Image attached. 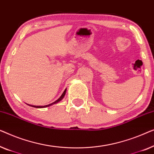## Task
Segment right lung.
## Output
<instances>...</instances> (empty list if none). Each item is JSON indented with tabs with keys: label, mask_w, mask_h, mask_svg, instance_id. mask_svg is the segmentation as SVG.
<instances>
[{
	"label": "right lung",
	"mask_w": 154,
	"mask_h": 154,
	"mask_svg": "<svg viewBox=\"0 0 154 154\" xmlns=\"http://www.w3.org/2000/svg\"><path fill=\"white\" fill-rule=\"evenodd\" d=\"M66 90L64 91H63V94L61 95V96L59 98H58L57 100H56L55 102H54V103H51V104H49V105H45V106H35V105H30V106H32V107H36V108H43V107H49V106H50V105H52L53 104H55V103H58V102L59 101H60L63 98V97H64V96H65V94H66Z\"/></svg>",
	"instance_id": "right-lung-1"
}]
</instances>
